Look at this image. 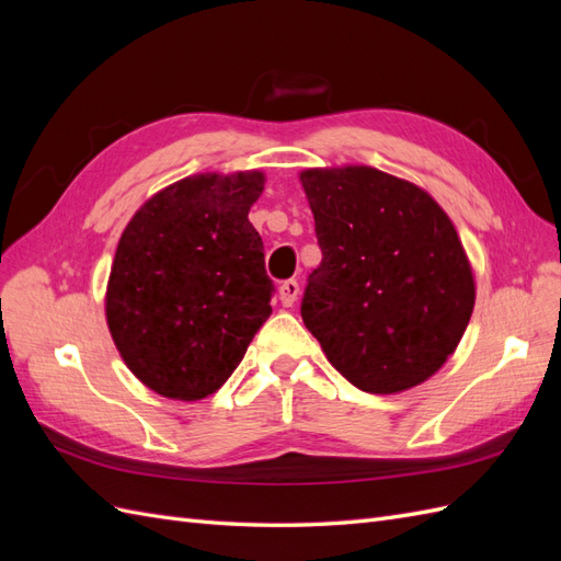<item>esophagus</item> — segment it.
<instances>
[{"label":"esophagus","mask_w":561,"mask_h":561,"mask_svg":"<svg viewBox=\"0 0 561 561\" xmlns=\"http://www.w3.org/2000/svg\"><path fill=\"white\" fill-rule=\"evenodd\" d=\"M297 295H299V283L297 280H285L280 283L278 287V299L283 307H293V304L297 301Z\"/></svg>","instance_id":"obj_1"}]
</instances>
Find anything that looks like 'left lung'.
<instances>
[{"label": "left lung", "mask_w": 561, "mask_h": 561, "mask_svg": "<svg viewBox=\"0 0 561 561\" xmlns=\"http://www.w3.org/2000/svg\"><path fill=\"white\" fill-rule=\"evenodd\" d=\"M322 262L304 325L367 393H402L447 363L468 328L474 276L449 215L419 184L371 165L299 173Z\"/></svg>", "instance_id": "8db88e82"}]
</instances>
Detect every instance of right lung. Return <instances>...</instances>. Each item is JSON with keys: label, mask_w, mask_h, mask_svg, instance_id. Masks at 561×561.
<instances>
[{"label": "right lung", "mask_w": 561, "mask_h": 561, "mask_svg": "<svg viewBox=\"0 0 561 561\" xmlns=\"http://www.w3.org/2000/svg\"><path fill=\"white\" fill-rule=\"evenodd\" d=\"M264 182L262 171L178 180L118 239L107 328L126 367L163 398L213 396L271 313L274 283L248 219Z\"/></svg>", "instance_id": "1"}]
</instances>
